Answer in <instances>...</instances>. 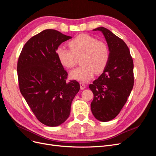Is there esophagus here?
<instances>
[{"instance_id":"1","label":"esophagus","mask_w":156,"mask_h":156,"mask_svg":"<svg viewBox=\"0 0 156 156\" xmlns=\"http://www.w3.org/2000/svg\"><path fill=\"white\" fill-rule=\"evenodd\" d=\"M86 87H87V85L85 84V83H83V82L80 83V88H81V90L84 89Z\"/></svg>"}]
</instances>
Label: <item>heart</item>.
<instances>
[{
    "instance_id": "obj_1",
    "label": "heart",
    "mask_w": 156,
    "mask_h": 156,
    "mask_svg": "<svg viewBox=\"0 0 156 156\" xmlns=\"http://www.w3.org/2000/svg\"><path fill=\"white\" fill-rule=\"evenodd\" d=\"M69 49L60 46L56 50L60 63L68 69L77 64V58L81 56V66L70 72V77L77 81L86 82L92 79L94 73H100L106 68L110 57L107 45L88 34H80L71 40Z\"/></svg>"
}]
</instances>
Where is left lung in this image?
Instances as JSON below:
<instances>
[{"label":"left lung","mask_w":156,"mask_h":156,"mask_svg":"<svg viewBox=\"0 0 156 156\" xmlns=\"http://www.w3.org/2000/svg\"><path fill=\"white\" fill-rule=\"evenodd\" d=\"M110 51L106 68L98 79L89 85L94 94L91 111L101 122L110 121L119 114L133 89V62L125 42L104 27H98Z\"/></svg>","instance_id":"8db88e82"}]
</instances>
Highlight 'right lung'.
Returning a JSON list of instances; mask_svg holds the SVG:
<instances>
[{
  "label": "right lung",
  "instance_id": "add662e5",
  "mask_svg": "<svg viewBox=\"0 0 156 156\" xmlns=\"http://www.w3.org/2000/svg\"><path fill=\"white\" fill-rule=\"evenodd\" d=\"M72 38L53 29L32 37L21 52L17 62L20 92L37 119L48 126H58L68 119L71 105L80 85L66 82L68 73L56 50Z\"/></svg>",
  "mask_w": 156,
  "mask_h": 156
}]
</instances>
